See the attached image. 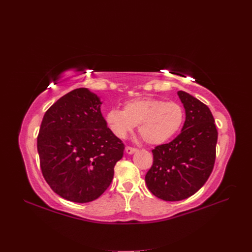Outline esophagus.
<instances>
[{"mask_svg": "<svg viewBox=\"0 0 252 252\" xmlns=\"http://www.w3.org/2000/svg\"><path fill=\"white\" fill-rule=\"evenodd\" d=\"M137 151V148H135V147H130V146H126V152L127 153V154H133V153H135Z\"/></svg>", "mask_w": 252, "mask_h": 252, "instance_id": "esophagus-1", "label": "esophagus"}]
</instances>
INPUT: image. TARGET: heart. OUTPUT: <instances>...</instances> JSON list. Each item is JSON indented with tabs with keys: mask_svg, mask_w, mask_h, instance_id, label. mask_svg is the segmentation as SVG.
<instances>
[{
	"mask_svg": "<svg viewBox=\"0 0 252 252\" xmlns=\"http://www.w3.org/2000/svg\"><path fill=\"white\" fill-rule=\"evenodd\" d=\"M183 119L184 112L179 104L154 98L129 101L124 110L113 108L106 114V123L116 137H126L138 126L141 139L150 145L170 139L180 129Z\"/></svg>",
	"mask_w": 252,
	"mask_h": 252,
	"instance_id": "1",
	"label": "heart"
}]
</instances>
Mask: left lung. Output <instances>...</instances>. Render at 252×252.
I'll list each match as a JSON object with an SVG mask.
<instances>
[{"mask_svg": "<svg viewBox=\"0 0 252 252\" xmlns=\"http://www.w3.org/2000/svg\"><path fill=\"white\" fill-rule=\"evenodd\" d=\"M186 110L181 133L153 150V163L145 176L150 192L165 201H180L194 195L214 169L218 129L207 106L179 91Z\"/></svg>", "mask_w": 252, "mask_h": 252, "instance_id": "left-lung-1", "label": "left lung"}]
</instances>
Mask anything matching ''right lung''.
<instances>
[{
  "label": "right lung",
  "instance_id": "obj_1",
  "mask_svg": "<svg viewBox=\"0 0 252 252\" xmlns=\"http://www.w3.org/2000/svg\"><path fill=\"white\" fill-rule=\"evenodd\" d=\"M97 95L86 88L61 97L46 111L37 135L42 174L64 199L86 203L100 197L113 180L125 145L101 113Z\"/></svg>",
  "mask_w": 252,
  "mask_h": 252
}]
</instances>
